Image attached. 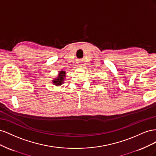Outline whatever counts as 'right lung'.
Instances as JSON below:
<instances>
[{"instance_id": "1", "label": "right lung", "mask_w": 156, "mask_h": 156, "mask_svg": "<svg viewBox=\"0 0 156 156\" xmlns=\"http://www.w3.org/2000/svg\"><path fill=\"white\" fill-rule=\"evenodd\" d=\"M66 77V73L65 71L61 70L59 72L57 77L54 78L52 83L55 86H60L64 83V79Z\"/></svg>"}]
</instances>
